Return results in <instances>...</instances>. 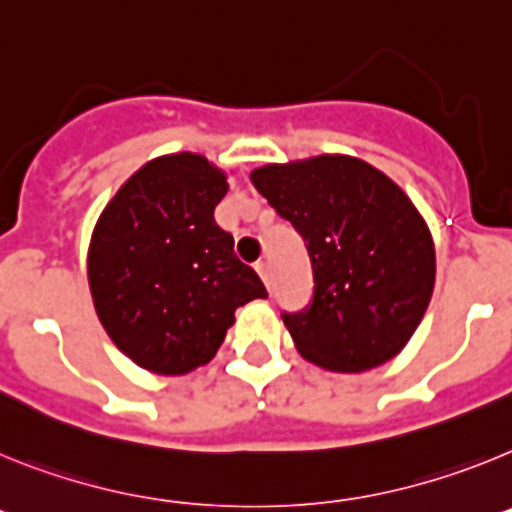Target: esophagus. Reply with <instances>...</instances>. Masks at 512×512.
I'll list each match as a JSON object with an SVG mask.
<instances>
[{
	"label": "esophagus",
	"instance_id": "obj_1",
	"mask_svg": "<svg viewBox=\"0 0 512 512\" xmlns=\"http://www.w3.org/2000/svg\"><path fill=\"white\" fill-rule=\"evenodd\" d=\"M256 271H259V274H261V279H264L266 287H271V269H269V261H259V264H256Z\"/></svg>",
	"mask_w": 512,
	"mask_h": 512
}]
</instances>
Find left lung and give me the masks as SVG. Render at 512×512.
<instances>
[{
  "label": "left lung",
  "instance_id": "8db88e82",
  "mask_svg": "<svg viewBox=\"0 0 512 512\" xmlns=\"http://www.w3.org/2000/svg\"><path fill=\"white\" fill-rule=\"evenodd\" d=\"M251 182L310 253V305L282 315L297 351L330 372L400 354L436 282L431 230L408 194L354 156L261 166Z\"/></svg>",
  "mask_w": 512,
  "mask_h": 512
}]
</instances>
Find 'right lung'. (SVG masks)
Masks as SVG:
<instances>
[{"label": "right lung", "mask_w": 512, "mask_h": 512, "mask_svg": "<svg viewBox=\"0 0 512 512\" xmlns=\"http://www.w3.org/2000/svg\"><path fill=\"white\" fill-rule=\"evenodd\" d=\"M225 174L200 153L148 161L104 207L89 289L107 336L148 372L187 374L225 341L235 310L266 287L215 223Z\"/></svg>", "instance_id": "add662e5"}]
</instances>
